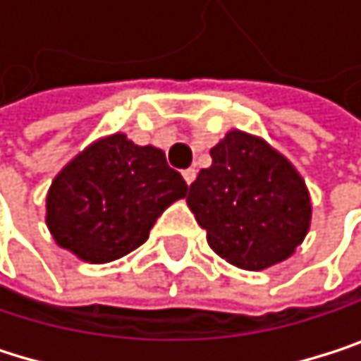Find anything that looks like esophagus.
Here are the masks:
<instances>
[{
	"instance_id": "1",
	"label": "esophagus",
	"mask_w": 361,
	"mask_h": 361,
	"mask_svg": "<svg viewBox=\"0 0 361 361\" xmlns=\"http://www.w3.org/2000/svg\"><path fill=\"white\" fill-rule=\"evenodd\" d=\"M182 175H184V182H186L188 186L197 179V171H195V169H186V171H182Z\"/></svg>"
}]
</instances>
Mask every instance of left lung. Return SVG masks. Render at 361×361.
I'll return each instance as SVG.
<instances>
[{"label":"left lung","instance_id":"left-lung-1","mask_svg":"<svg viewBox=\"0 0 361 361\" xmlns=\"http://www.w3.org/2000/svg\"><path fill=\"white\" fill-rule=\"evenodd\" d=\"M186 203L209 247L243 271L288 260L311 226V197L296 166L258 135L233 128L212 149Z\"/></svg>","mask_w":361,"mask_h":361}]
</instances>
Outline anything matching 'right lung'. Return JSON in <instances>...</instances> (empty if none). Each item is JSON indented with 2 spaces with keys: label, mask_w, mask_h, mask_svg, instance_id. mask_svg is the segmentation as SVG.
<instances>
[{
  "label": "right lung",
  "mask_w": 361,
  "mask_h": 361,
  "mask_svg": "<svg viewBox=\"0 0 361 361\" xmlns=\"http://www.w3.org/2000/svg\"><path fill=\"white\" fill-rule=\"evenodd\" d=\"M186 192L162 149L114 133L84 147L52 179L46 226L59 247L105 264L145 243L158 216Z\"/></svg>",
  "instance_id": "obj_1"
}]
</instances>
